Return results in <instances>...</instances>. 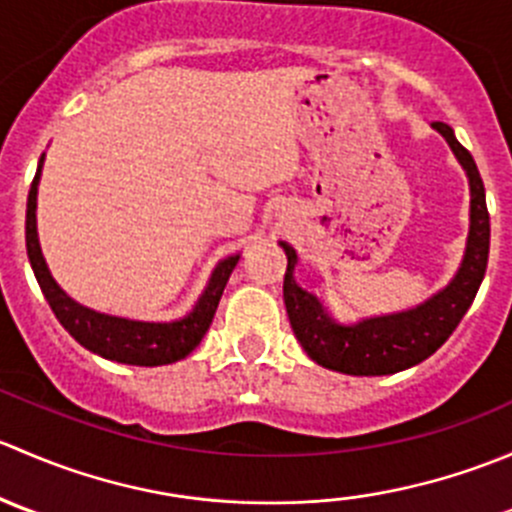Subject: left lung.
Listing matches in <instances>:
<instances>
[{"mask_svg":"<svg viewBox=\"0 0 512 512\" xmlns=\"http://www.w3.org/2000/svg\"><path fill=\"white\" fill-rule=\"evenodd\" d=\"M433 128L446 138L471 180V232H468L466 257L458 275L443 292L409 312L364 319L354 327H342L327 317L314 294L304 292L294 282L292 272L297 265V252L287 242H280L287 255L285 307L289 324L309 359L327 369L354 376H379L409 369L418 361L428 359L451 337L476 299L490 250V215L485 205L483 178L471 153L456 141L453 128L441 121L433 123Z\"/></svg>","mask_w":512,"mask_h":512,"instance_id":"1","label":"left lung"}]
</instances>
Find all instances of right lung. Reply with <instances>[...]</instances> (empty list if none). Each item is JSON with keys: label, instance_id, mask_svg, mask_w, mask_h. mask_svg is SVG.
Listing matches in <instances>:
<instances>
[{"label": "right lung", "instance_id": "right-lung-1", "mask_svg": "<svg viewBox=\"0 0 512 512\" xmlns=\"http://www.w3.org/2000/svg\"><path fill=\"white\" fill-rule=\"evenodd\" d=\"M41 163H44V156L39 160V168H36L32 190H29L27 198V255L29 262H32L36 282H39L41 292H44L46 302H49L51 312L56 314L61 327L89 352L103 356V359L121 361V364L160 366L173 364V361L188 356L213 324L215 309H218L223 289L240 255L227 257L215 267L213 277H210L208 287H205L203 297L198 299L193 312L188 317L178 319V322H133V319L108 317V314L81 307L79 302H74L64 289L56 285L54 277L49 275L44 255H41L39 237H36V185H39Z\"/></svg>", "mask_w": 512, "mask_h": 512}]
</instances>
